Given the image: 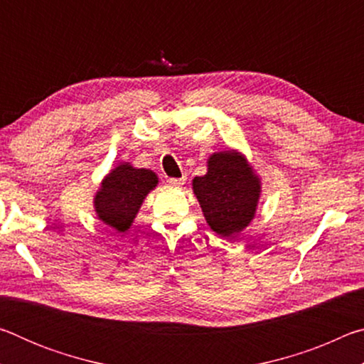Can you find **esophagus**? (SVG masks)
<instances>
[{"instance_id":"obj_1","label":"esophagus","mask_w":364,"mask_h":364,"mask_svg":"<svg viewBox=\"0 0 364 364\" xmlns=\"http://www.w3.org/2000/svg\"><path fill=\"white\" fill-rule=\"evenodd\" d=\"M184 181H186V176H181V178H168V183L171 186H183Z\"/></svg>"}]
</instances>
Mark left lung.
Segmentation results:
<instances>
[{
  "mask_svg": "<svg viewBox=\"0 0 364 364\" xmlns=\"http://www.w3.org/2000/svg\"><path fill=\"white\" fill-rule=\"evenodd\" d=\"M207 173L193 180L208 226L221 237H234L255 217L262 184L247 160L237 151L215 152Z\"/></svg>",
  "mask_w": 364,
  "mask_h": 364,
  "instance_id": "1",
  "label": "left lung"
}]
</instances>
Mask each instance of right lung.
Segmentation results:
<instances>
[{
	"instance_id": "1",
	"label": "right lung",
	"mask_w": 364,
	"mask_h": 364,
	"mask_svg": "<svg viewBox=\"0 0 364 364\" xmlns=\"http://www.w3.org/2000/svg\"><path fill=\"white\" fill-rule=\"evenodd\" d=\"M157 183L152 170L134 168L128 162L117 165L95 196L97 218L120 232L130 230L141 204Z\"/></svg>"
}]
</instances>
